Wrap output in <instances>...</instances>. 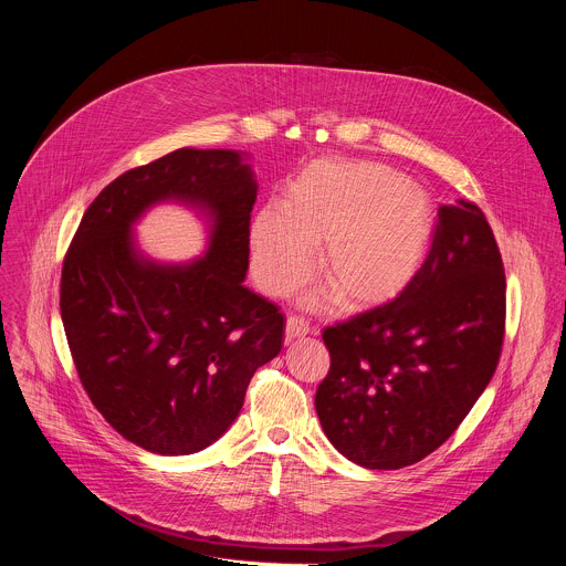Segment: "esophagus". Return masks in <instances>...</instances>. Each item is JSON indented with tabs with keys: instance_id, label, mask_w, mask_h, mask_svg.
<instances>
[{
	"instance_id": "1",
	"label": "esophagus",
	"mask_w": 566,
	"mask_h": 566,
	"mask_svg": "<svg viewBox=\"0 0 566 566\" xmlns=\"http://www.w3.org/2000/svg\"><path fill=\"white\" fill-rule=\"evenodd\" d=\"M311 329H308V322L297 317V315H289L286 317V343H293L302 336H306Z\"/></svg>"
}]
</instances>
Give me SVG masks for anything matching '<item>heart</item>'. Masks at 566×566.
<instances>
[{"instance_id": "b5f03b06", "label": "heart", "mask_w": 566, "mask_h": 566, "mask_svg": "<svg viewBox=\"0 0 566 566\" xmlns=\"http://www.w3.org/2000/svg\"><path fill=\"white\" fill-rule=\"evenodd\" d=\"M437 212L415 181L378 164L325 160L284 192L280 210L264 208L251 223V271L269 295H289L311 271L325 284L308 295L345 308L396 300L421 273L434 244Z\"/></svg>"}]
</instances>
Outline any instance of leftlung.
<instances>
[{
  "label": "left lung",
  "instance_id": "obj_1",
  "mask_svg": "<svg viewBox=\"0 0 566 566\" xmlns=\"http://www.w3.org/2000/svg\"><path fill=\"white\" fill-rule=\"evenodd\" d=\"M504 319V264L486 217L463 199L441 206L417 280L322 334L332 367L315 412L327 439L369 470L426 459L491 382Z\"/></svg>",
  "mask_w": 566,
  "mask_h": 566
}]
</instances>
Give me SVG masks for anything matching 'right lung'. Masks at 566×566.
Returning a JSON list of instances; mask_svg holds the SVG:
<instances>
[{"mask_svg":"<svg viewBox=\"0 0 566 566\" xmlns=\"http://www.w3.org/2000/svg\"><path fill=\"white\" fill-rule=\"evenodd\" d=\"M255 199L247 151L184 147L120 175L77 226L60 282L69 349L96 410L143 450L214 443L282 349L284 315L244 286ZM166 200L209 221L201 259L158 263L137 249L133 223Z\"/></svg>","mask_w":566,"mask_h":566,"instance_id":"1","label":"right lung"}]
</instances>
